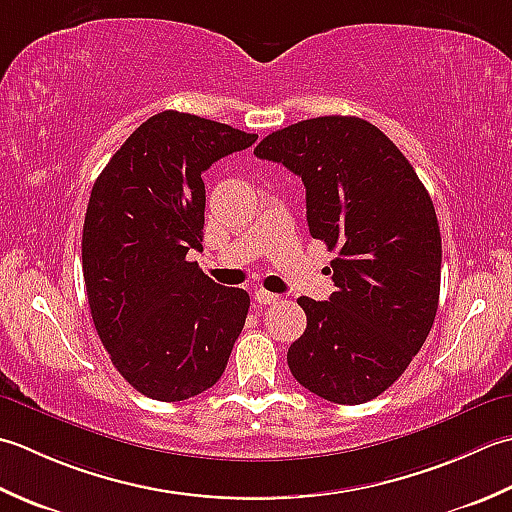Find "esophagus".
Returning <instances> with one entry per match:
<instances>
[{
	"mask_svg": "<svg viewBox=\"0 0 512 512\" xmlns=\"http://www.w3.org/2000/svg\"><path fill=\"white\" fill-rule=\"evenodd\" d=\"M254 298H256L258 305H271V302L278 300L276 294H271V291H265V289H256Z\"/></svg>",
	"mask_w": 512,
	"mask_h": 512,
	"instance_id": "esophagus-1",
	"label": "esophagus"
}]
</instances>
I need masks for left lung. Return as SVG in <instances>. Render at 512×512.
<instances>
[{"mask_svg": "<svg viewBox=\"0 0 512 512\" xmlns=\"http://www.w3.org/2000/svg\"><path fill=\"white\" fill-rule=\"evenodd\" d=\"M254 154L300 176L309 234L338 249L329 300L298 298L307 329L287 351L291 375L336 404L378 398L422 349L440 300L429 192L398 145L358 117L298 121Z\"/></svg>", "mask_w": 512, "mask_h": 512, "instance_id": "left-lung-1", "label": "left lung"}]
</instances>
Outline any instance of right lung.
<instances>
[{
	"label": "right lung",
	"mask_w": 512,
	"mask_h": 512,
	"mask_svg": "<svg viewBox=\"0 0 512 512\" xmlns=\"http://www.w3.org/2000/svg\"><path fill=\"white\" fill-rule=\"evenodd\" d=\"M258 139L165 110L134 130L92 185L81 265L92 322L117 371L152 400L179 402L221 378L249 296L187 260L201 252V174Z\"/></svg>",
	"instance_id": "add662e5"
}]
</instances>
